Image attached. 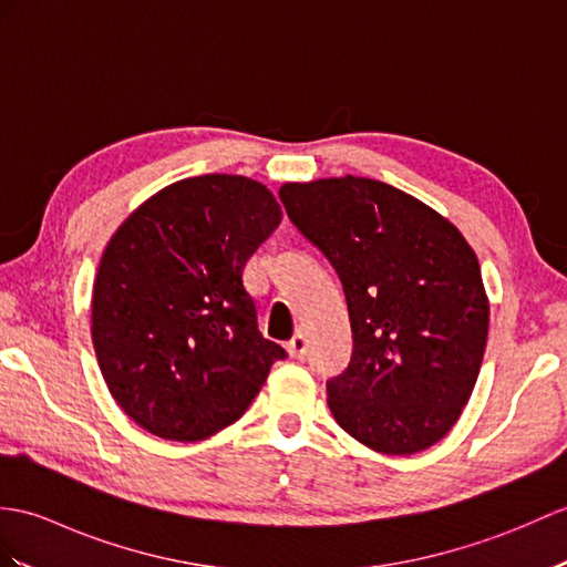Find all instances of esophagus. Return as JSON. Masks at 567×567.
Listing matches in <instances>:
<instances>
[{"label":"esophagus","instance_id":"1","mask_svg":"<svg viewBox=\"0 0 567 567\" xmlns=\"http://www.w3.org/2000/svg\"><path fill=\"white\" fill-rule=\"evenodd\" d=\"M287 352L292 360H301L307 354V336L305 333H295L292 340L287 343Z\"/></svg>","mask_w":567,"mask_h":567}]
</instances>
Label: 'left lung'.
<instances>
[{
    "label": "left lung",
    "mask_w": 567,
    "mask_h": 567,
    "mask_svg": "<svg viewBox=\"0 0 567 567\" xmlns=\"http://www.w3.org/2000/svg\"><path fill=\"white\" fill-rule=\"evenodd\" d=\"M295 227L343 282L352 328L348 370L328 381V408L381 454H415L462 415L488 340L478 258L450 219L389 183H285Z\"/></svg>",
    "instance_id": "left-lung-1"
}]
</instances>
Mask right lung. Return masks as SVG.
<instances>
[{"label":"right lung","mask_w":567,"mask_h":567,"mask_svg":"<svg viewBox=\"0 0 567 567\" xmlns=\"http://www.w3.org/2000/svg\"><path fill=\"white\" fill-rule=\"evenodd\" d=\"M282 219L258 181L207 174L152 195L105 246L91 340L115 403L162 440L236 423L285 350L262 338L244 266Z\"/></svg>","instance_id":"1"}]
</instances>
